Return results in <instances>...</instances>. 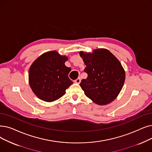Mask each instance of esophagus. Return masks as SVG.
I'll use <instances>...</instances> for the list:
<instances>
[{
	"label": "esophagus",
	"instance_id": "34e87169",
	"mask_svg": "<svg viewBox=\"0 0 152 152\" xmlns=\"http://www.w3.org/2000/svg\"><path fill=\"white\" fill-rule=\"evenodd\" d=\"M75 82L76 83H77V84H80V83H81V77H78L77 80H76L75 81Z\"/></svg>",
	"mask_w": 152,
	"mask_h": 152
}]
</instances>
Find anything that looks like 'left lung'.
<instances>
[{
    "label": "left lung",
    "mask_w": 152,
    "mask_h": 152,
    "mask_svg": "<svg viewBox=\"0 0 152 152\" xmlns=\"http://www.w3.org/2000/svg\"><path fill=\"white\" fill-rule=\"evenodd\" d=\"M86 67L88 77L80 86L84 94L98 105H106L117 97L123 87L125 72L118 59L107 49L80 52Z\"/></svg>",
    "instance_id": "left-lung-1"
}]
</instances>
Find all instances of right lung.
<instances>
[{
    "label": "right lung",
    "instance_id": "1",
    "mask_svg": "<svg viewBox=\"0 0 152 152\" xmlns=\"http://www.w3.org/2000/svg\"><path fill=\"white\" fill-rule=\"evenodd\" d=\"M68 59L51 51L45 53L32 63L28 72L29 84L39 99L55 101L64 95L73 83L68 77L71 69L64 64Z\"/></svg>",
    "mask_w": 152,
    "mask_h": 152
}]
</instances>
